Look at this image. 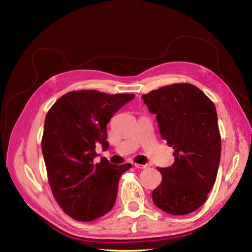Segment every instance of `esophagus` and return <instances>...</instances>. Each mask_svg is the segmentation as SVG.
Returning a JSON list of instances; mask_svg holds the SVG:
<instances>
[{
	"label": "esophagus",
	"instance_id": "obj_1",
	"mask_svg": "<svg viewBox=\"0 0 252 252\" xmlns=\"http://www.w3.org/2000/svg\"><path fill=\"white\" fill-rule=\"evenodd\" d=\"M148 165H142V164H138V163H134V167L135 168H139V169H145L147 168Z\"/></svg>",
	"mask_w": 252,
	"mask_h": 252
}]
</instances>
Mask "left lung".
<instances>
[{"label": "left lung", "instance_id": "1", "mask_svg": "<svg viewBox=\"0 0 252 252\" xmlns=\"http://www.w3.org/2000/svg\"><path fill=\"white\" fill-rule=\"evenodd\" d=\"M142 98L157 114L159 133L174 150L173 164L158 168L162 182L152 200L170 215H188L207 200L217 179L220 135L216 106L188 83L163 86Z\"/></svg>", "mask_w": 252, "mask_h": 252}]
</instances>
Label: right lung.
<instances>
[{
  "mask_svg": "<svg viewBox=\"0 0 252 252\" xmlns=\"http://www.w3.org/2000/svg\"><path fill=\"white\" fill-rule=\"evenodd\" d=\"M132 94H107L97 90L70 91L46 114L42 151L51 191L66 215L90 222L111 210L119 180L131 164L94 162L95 145L108 148L107 124Z\"/></svg>",
  "mask_w": 252,
  "mask_h": 252,
  "instance_id": "1",
  "label": "right lung"
}]
</instances>
